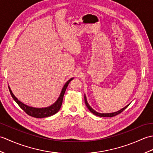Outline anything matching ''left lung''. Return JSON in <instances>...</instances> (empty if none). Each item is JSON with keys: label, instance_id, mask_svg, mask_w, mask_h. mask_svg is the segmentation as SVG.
<instances>
[{"label": "left lung", "instance_id": "left-lung-1", "mask_svg": "<svg viewBox=\"0 0 153 153\" xmlns=\"http://www.w3.org/2000/svg\"><path fill=\"white\" fill-rule=\"evenodd\" d=\"M84 99H85V105H86L87 108H88V109L89 110V111H90L91 112H92V113L93 114H95V116H100V117H113V116H116V115L119 114L121 113L122 111H123V110H124L127 108V107H128V106H129V104L128 105L124 107V108H122L121 110H118V111L115 112H112V113H99V112H96L95 110L93 109V108H91V107L90 106V105H89L88 102H87V98H86L85 95V96H84Z\"/></svg>", "mask_w": 153, "mask_h": 153}]
</instances>
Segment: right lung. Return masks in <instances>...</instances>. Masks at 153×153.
I'll return each mask as SVG.
<instances>
[{
	"label": "right lung",
	"mask_w": 153,
	"mask_h": 153,
	"mask_svg": "<svg viewBox=\"0 0 153 153\" xmlns=\"http://www.w3.org/2000/svg\"><path fill=\"white\" fill-rule=\"evenodd\" d=\"M73 79L74 77L70 79L66 83H65L61 91L60 95L59 97H58V99H57L56 101L55 102L53 105H52L48 107H45V108H35V107H32V106H30L28 105H25V104H24L21 101H19V100L16 98L15 95L13 94L12 90L10 89V87L9 86H8V89L10 91V93L12 97V98L14 99L16 102L19 105V106L23 110H24V111L26 112L28 115L37 118H46V117L53 116L59 111V110L62 106V104L63 97L64 95L65 91H66L68 84H69V83Z\"/></svg>",
	"instance_id": "add662e5"
}]
</instances>
